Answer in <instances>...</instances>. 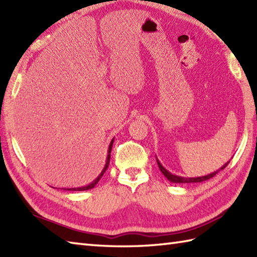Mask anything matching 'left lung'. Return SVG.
<instances>
[{
    "label": "left lung",
    "mask_w": 257,
    "mask_h": 257,
    "mask_svg": "<svg viewBox=\"0 0 257 257\" xmlns=\"http://www.w3.org/2000/svg\"><path fill=\"white\" fill-rule=\"evenodd\" d=\"M157 162H158V166H159V169H160V171L163 173V176H165L168 180H170L171 182H174V183H193V182H202V181H205V180H209V179H211V178H213L215 176V174L219 172L220 170H223V169H225V167L228 165V161L227 163H225L224 166H223L220 170H217V171H215V172H213V173H211V174H209V176H204V177H199V178H183V177H178V176H173L172 173H170L169 171H167L165 168H163L161 165H160V162L157 160Z\"/></svg>",
    "instance_id": "8db88e82"
}]
</instances>
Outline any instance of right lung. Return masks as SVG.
I'll use <instances>...</instances> for the list:
<instances>
[{"instance_id":"1","label":"right lung","mask_w":257,"mask_h":257,"mask_svg":"<svg viewBox=\"0 0 257 257\" xmlns=\"http://www.w3.org/2000/svg\"><path fill=\"white\" fill-rule=\"evenodd\" d=\"M112 144H113V140H111V143H110V146H109V150H108V157H107V161H106V166H105V168H103V170L101 171V173L99 174V176H98V178L95 180L94 182L92 183H90L89 185H87V187H83V188H74V189H67V190H73V191H84V190H89V189H92L95 187V185L98 183V181H99L100 180V178L103 176V173L106 172V170H107V168H108V166H109V161H110V151H111V147H112Z\"/></svg>"}]
</instances>
